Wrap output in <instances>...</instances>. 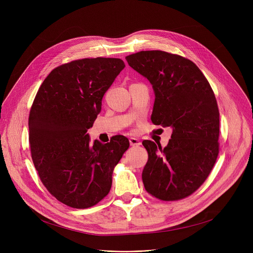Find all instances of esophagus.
<instances>
[{"label":"esophagus","mask_w":253,"mask_h":253,"mask_svg":"<svg viewBox=\"0 0 253 253\" xmlns=\"http://www.w3.org/2000/svg\"><path fill=\"white\" fill-rule=\"evenodd\" d=\"M129 142H130V145L131 146H139V145H141V142H140V140L138 138L131 137L129 139Z\"/></svg>","instance_id":"1"}]
</instances>
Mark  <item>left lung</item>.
Masks as SVG:
<instances>
[{
    "label": "left lung",
    "mask_w": 253,
    "mask_h": 253,
    "mask_svg": "<svg viewBox=\"0 0 253 253\" xmlns=\"http://www.w3.org/2000/svg\"><path fill=\"white\" fill-rule=\"evenodd\" d=\"M126 60L152 85V123L172 129L164 148L150 140L142 142L148 152L142 172L144 187L164 201L185 198L205 181L219 152L214 93L200 69L181 56L141 51Z\"/></svg>",
    "instance_id": "obj_1"
}]
</instances>
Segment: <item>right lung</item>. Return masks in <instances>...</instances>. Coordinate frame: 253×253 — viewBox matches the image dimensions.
I'll list each match as a JSON object with an SVG mask.
<instances>
[{"label":"right lung","instance_id":"right-lung-1","mask_svg":"<svg viewBox=\"0 0 253 253\" xmlns=\"http://www.w3.org/2000/svg\"><path fill=\"white\" fill-rule=\"evenodd\" d=\"M117 58L72 61L42 83L29 116L34 165L48 191L73 208L94 206L110 191L114 166L129 148L122 135L90 143L88 129L105 92L124 69Z\"/></svg>","mask_w":253,"mask_h":253}]
</instances>
